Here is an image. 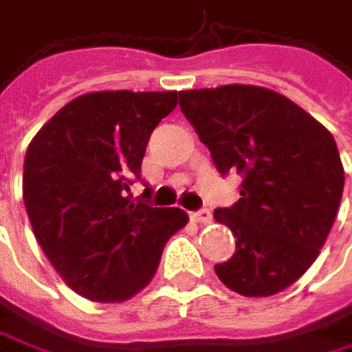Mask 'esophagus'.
Returning a JSON list of instances; mask_svg holds the SVG:
<instances>
[{"instance_id":"obj_1","label":"esophagus","mask_w":352,"mask_h":352,"mask_svg":"<svg viewBox=\"0 0 352 352\" xmlns=\"http://www.w3.org/2000/svg\"><path fill=\"white\" fill-rule=\"evenodd\" d=\"M190 217H192V221H196V223H205V226L213 221V215H211V211H209V209L196 211V213H192Z\"/></svg>"}]
</instances>
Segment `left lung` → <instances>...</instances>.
<instances>
[{
    "label": "left lung",
    "instance_id": "1",
    "mask_svg": "<svg viewBox=\"0 0 352 352\" xmlns=\"http://www.w3.org/2000/svg\"><path fill=\"white\" fill-rule=\"evenodd\" d=\"M179 107L217 170L243 177L236 205L213 213L236 239L215 274L245 298L287 289L319 258L340 207L344 168L331 133L264 86L182 90Z\"/></svg>",
    "mask_w": 352,
    "mask_h": 352
}]
</instances>
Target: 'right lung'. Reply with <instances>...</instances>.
I'll use <instances>...</instances> for the list:
<instances>
[{"instance_id": "1", "label": "right lung", "mask_w": 352, "mask_h": 352, "mask_svg": "<svg viewBox=\"0 0 352 352\" xmlns=\"http://www.w3.org/2000/svg\"><path fill=\"white\" fill-rule=\"evenodd\" d=\"M177 92L99 90L60 107L31 139L23 200L60 278L92 302H124L150 285L166 241L188 213L133 202L152 131Z\"/></svg>"}]
</instances>
